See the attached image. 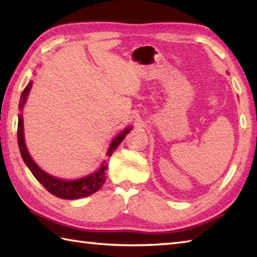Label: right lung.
<instances>
[{
	"mask_svg": "<svg viewBox=\"0 0 257 257\" xmlns=\"http://www.w3.org/2000/svg\"><path fill=\"white\" fill-rule=\"evenodd\" d=\"M31 87H32V82L30 81L28 83V85L26 86V88L23 90L21 94V100H20V103H19V108H20V110L23 109V105L26 103L27 96L29 94ZM130 129L127 128L125 130H123L122 133L114 138V141L110 145V148L108 153H106V155L108 156L112 155L114 149L119 146V144L122 142L124 137L129 134ZM18 145H19V149H20L22 160L25 161L27 166L29 167L31 173L34 174L36 179L45 186V189L47 190L48 192L56 195V197L62 198V199H68V200L80 199L83 197H87V195H90L92 193H95L96 191L100 190L102 188V185L104 184L105 170H106L105 161L100 167V170L95 172V173L85 177H82V179L74 180V181H64L45 173V172L41 170L34 161H32L29 153L27 151L25 136H23L22 114H19V121H18Z\"/></svg>",
	"mask_w": 257,
	"mask_h": 257,
	"instance_id": "right-lung-1",
	"label": "right lung"
}]
</instances>
